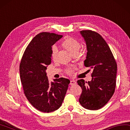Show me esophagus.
<instances>
[{
    "label": "esophagus",
    "mask_w": 130,
    "mask_h": 130,
    "mask_svg": "<svg viewBox=\"0 0 130 130\" xmlns=\"http://www.w3.org/2000/svg\"><path fill=\"white\" fill-rule=\"evenodd\" d=\"M76 84V82H75L74 80H71L70 82V85H75Z\"/></svg>",
    "instance_id": "esophagus-1"
}]
</instances>
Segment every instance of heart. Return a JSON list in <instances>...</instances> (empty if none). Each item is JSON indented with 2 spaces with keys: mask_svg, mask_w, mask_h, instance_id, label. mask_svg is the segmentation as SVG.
I'll use <instances>...</instances> for the list:
<instances>
[{
  "mask_svg": "<svg viewBox=\"0 0 130 130\" xmlns=\"http://www.w3.org/2000/svg\"><path fill=\"white\" fill-rule=\"evenodd\" d=\"M62 45L72 55L75 53H78L80 48H81V45L79 42L72 38H68L65 40L63 42ZM57 52V47L56 45H53L52 48V57L53 59L56 58ZM68 72L70 73V70H69Z\"/></svg>",
  "mask_w": 130,
  "mask_h": 130,
  "instance_id": "1",
  "label": "heart"
}]
</instances>
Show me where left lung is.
Masks as SVG:
<instances>
[{
	"label": "left lung",
	"instance_id": "left-lung-1",
	"mask_svg": "<svg viewBox=\"0 0 130 130\" xmlns=\"http://www.w3.org/2000/svg\"><path fill=\"white\" fill-rule=\"evenodd\" d=\"M86 42L87 55L84 65L92 70V79L88 82L77 81L82 89L79 102L88 110L103 107L112 96L116 86L117 65L110 47L101 35L90 30L80 31Z\"/></svg>",
	"mask_w": 130,
	"mask_h": 130
}]
</instances>
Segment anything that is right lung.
<instances>
[{"instance_id":"obj_1","label":"right lung","mask_w":130,"mask_h":130,"mask_svg":"<svg viewBox=\"0 0 130 130\" xmlns=\"http://www.w3.org/2000/svg\"><path fill=\"white\" fill-rule=\"evenodd\" d=\"M62 35L41 32L28 44L20 65V75L25 95L35 108L44 112L58 109L67 93L70 80L65 78L49 82L47 66L51 63L52 46Z\"/></svg>"}]
</instances>
